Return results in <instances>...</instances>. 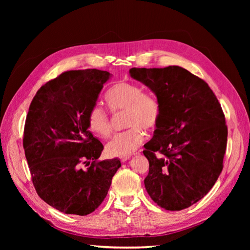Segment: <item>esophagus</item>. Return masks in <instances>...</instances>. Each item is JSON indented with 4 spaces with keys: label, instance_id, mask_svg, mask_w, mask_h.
<instances>
[{
    "label": "esophagus",
    "instance_id": "esophagus-1",
    "mask_svg": "<svg viewBox=\"0 0 250 250\" xmlns=\"http://www.w3.org/2000/svg\"><path fill=\"white\" fill-rule=\"evenodd\" d=\"M129 157H130L129 155H128V156H122V157H121V158H120V160H121V161H122V162H126L127 160H129Z\"/></svg>",
    "mask_w": 250,
    "mask_h": 250
}]
</instances>
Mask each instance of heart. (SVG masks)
<instances>
[{"instance_id":"1","label":"heart","mask_w":250,"mask_h":250,"mask_svg":"<svg viewBox=\"0 0 250 250\" xmlns=\"http://www.w3.org/2000/svg\"><path fill=\"white\" fill-rule=\"evenodd\" d=\"M142 92L138 84L121 81L112 85L105 95V103L113 113L125 110L124 126L129 127L117 134L108 144L107 151L110 155H130L145 140L143 129L152 131L160 122V103L153 96ZM87 126L90 131L102 139H108L112 133L110 119L99 106L89 109Z\"/></svg>"}]
</instances>
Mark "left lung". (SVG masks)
I'll return each instance as SVG.
<instances>
[{
	"label": "left lung",
	"mask_w": 250,
	"mask_h": 250,
	"mask_svg": "<svg viewBox=\"0 0 250 250\" xmlns=\"http://www.w3.org/2000/svg\"><path fill=\"white\" fill-rule=\"evenodd\" d=\"M161 106L160 122L143 151L149 162L145 188L158 207L188 208L206 196L223 169L228 126L208 83L183 67H132Z\"/></svg>",
	"instance_id": "left-lung-1"
}]
</instances>
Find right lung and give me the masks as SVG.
<instances>
[{"label":"right lung","mask_w":250,"mask_h":250,"mask_svg":"<svg viewBox=\"0 0 250 250\" xmlns=\"http://www.w3.org/2000/svg\"><path fill=\"white\" fill-rule=\"evenodd\" d=\"M109 76L97 69L64 72L30 104L22 146L32 183L44 202L65 214L93 213L121 167L118 158L98 161L104 147L87 126V113Z\"/></svg>","instance_id":"add662e5"}]
</instances>
